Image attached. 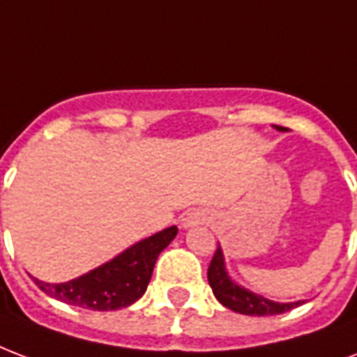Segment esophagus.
<instances>
[{"label": "esophagus", "instance_id": "esophagus-1", "mask_svg": "<svg viewBox=\"0 0 357 357\" xmlns=\"http://www.w3.org/2000/svg\"><path fill=\"white\" fill-rule=\"evenodd\" d=\"M199 214H188V218L184 220V227L194 226V224H199Z\"/></svg>", "mask_w": 357, "mask_h": 357}]
</instances>
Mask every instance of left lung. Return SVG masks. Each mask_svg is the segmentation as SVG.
I'll list each match as a JSON object with an SVG mask.
<instances>
[{"label": "left lung", "mask_w": 357, "mask_h": 357, "mask_svg": "<svg viewBox=\"0 0 357 357\" xmlns=\"http://www.w3.org/2000/svg\"><path fill=\"white\" fill-rule=\"evenodd\" d=\"M278 131L286 130L282 126H277ZM207 278L213 294L216 296L224 307L229 310H235L239 314L246 316H271V314H282L286 310H291L299 307L303 301L297 303H275L265 299L261 296H256L252 291L241 288L235 282H231V278L227 277L226 265H224V254L220 250V246L214 252L211 265H208Z\"/></svg>", "instance_id": "8db88e82"}]
</instances>
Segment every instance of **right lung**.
I'll use <instances>...</instances> for the list:
<instances>
[{
    "label": "right lung",
    "mask_w": 357,
    "mask_h": 357,
    "mask_svg": "<svg viewBox=\"0 0 357 357\" xmlns=\"http://www.w3.org/2000/svg\"><path fill=\"white\" fill-rule=\"evenodd\" d=\"M176 226L130 246L120 256L86 275L63 284L36 280L47 296L90 310H118L130 307L146 291L160 252L175 239Z\"/></svg>",
    "instance_id": "obj_1"
}]
</instances>
